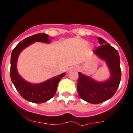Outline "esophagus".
Segmentation results:
<instances>
[{"instance_id": "obj_1", "label": "esophagus", "mask_w": 133, "mask_h": 133, "mask_svg": "<svg viewBox=\"0 0 133 133\" xmlns=\"http://www.w3.org/2000/svg\"><path fill=\"white\" fill-rule=\"evenodd\" d=\"M77 70V68L75 66L74 67H72V68H70V69H69V72H70V71H74V70Z\"/></svg>"}]
</instances>
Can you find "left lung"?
Segmentation results:
<instances>
[{"label": "left lung", "instance_id": "obj_1", "mask_svg": "<svg viewBox=\"0 0 133 133\" xmlns=\"http://www.w3.org/2000/svg\"><path fill=\"white\" fill-rule=\"evenodd\" d=\"M101 46L94 53L105 61L110 72V77L104 81H97L78 72L77 91L80 98L91 104H99L113 97L119 87L121 80L120 60L116 49L101 37H98Z\"/></svg>", "mask_w": 133, "mask_h": 133}]
</instances>
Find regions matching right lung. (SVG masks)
I'll return each instance as SVG.
<instances>
[{
    "label": "right lung",
    "instance_id": "right-lung-1",
    "mask_svg": "<svg viewBox=\"0 0 133 133\" xmlns=\"http://www.w3.org/2000/svg\"><path fill=\"white\" fill-rule=\"evenodd\" d=\"M35 42L49 44V36L45 33H37L21 41L14 48L11 56V79L17 91L22 98L34 103H43L51 99L57 91V85L65 73L50 78L41 83L34 84L24 79L18 74L17 61L20 52Z\"/></svg>",
    "mask_w": 133,
    "mask_h": 133
}]
</instances>
